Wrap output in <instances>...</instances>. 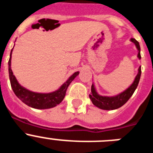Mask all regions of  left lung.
<instances>
[{
	"mask_svg": "<svg viewBox=\"0 0 153 153\" xmlns=\"http://www.w3.org/2000/svg\"><path fill=\"white\" fill-rule=\"evenodd\" d=\"M131 41L134 43L135 45L136 46V48L139 51L138 52V57H139V59H141L140 46L139 42L134 38L131 39ZM140 76H141V67H139V72H138L132 84L125 91L121 93L119 95L115 96V97H102V96L99 95L93 84L91 86V93L90 94V98L92 102L93 103V105H95L97 107L100 108L102 109H105V110H110V109L113 110V109L121 107L129 100V98L132 97V95L135 92L138 84H139V82H140Z\"/></svg>",
	"mask_w": 153,
	"mask_h": 153,
	"instance_id": "8db88e82",
	"label": "left lung"
}]
</instances>
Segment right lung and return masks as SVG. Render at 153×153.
Returning a JSON list of instances; mask_svg holds the SVG:
<instances>
[{"instance_id":"right-lung-1","label":"right lung","mask_w":153,"mask_h":153,"mask_svg":"<svg viewBox=\"0 0 153 153\" xmlns=\"http://www.w3.org/2000/svg\"><path fill=\"white\" fill-rule=\"evenodd\" d=\"M13 50V49H12ZM12 50L10 51V59L8 61V70H9V77H10V85L12 90L15 95L18 97L23 102L35 109H49L56 106L62 102L66 95L69 85L74 79V78L79 74V72H76L65 82L59 90L50 93H38L31 92L19 84L17 79L13 74L10 68V60H11Z\"/></svg>"}]
</instances>
